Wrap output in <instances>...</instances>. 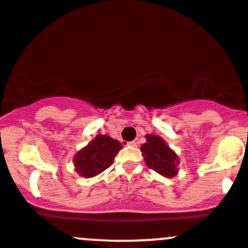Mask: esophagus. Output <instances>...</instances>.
Segmentation results:
<instances>
[{"label": "esophagus", "mask_w": 248, "mask_h": 248, "mask_svg": "<svg viewBox=\"0 0 248 248\" xmlns=\"http://www.w3.org/2000/svg\"><path fill=\"white\" fill-rule=\"evenodd\" d=\"M127 144H129L130 147H137V144H139V143H137L136 141H131V142L127 143Z\"/></svg>", "instance_id": "34e87169"}]
</instances>
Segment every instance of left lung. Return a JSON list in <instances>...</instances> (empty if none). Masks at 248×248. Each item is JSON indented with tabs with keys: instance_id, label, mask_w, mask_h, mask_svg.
Listing matches in <instances>:
<instances>
[{
	"instance_id": "obj_1",
	"label": "left lung",
	"mask_w": 248,
	"mask_h": 248,
	"mask_svg": "<svg viewBox=\"0 0 248 248\" xmlns=\"http://www.w3.org/2000/svg\"><path fill=\"white\" fill-rule=\"evenodd\" d=\"M147 142L142 144L141 152L147 166L159 174L173 178L178 174L179 159L174 150L157 135H147Z\"/></svg>"
}]
</instances>
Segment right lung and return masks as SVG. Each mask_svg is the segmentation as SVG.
I'll list each match as a JSON object with an SVG mask.
<instances>
[{"label":"right lung","instance_id":"add662e5","mask_svg":"<svg viewBox=\"0 0 248 248\" xmlns=\"http://www.w3.org/2000/svg\"><path fill=\"white\" fill-rule=\"evenodd\" d=\"M121 149L119 141L107 135H98L76 153L74 157L75 170L83 178L95 177L112 165Z\"/></svg>","mask_w":248,"mask_h":248}]
</instances>
